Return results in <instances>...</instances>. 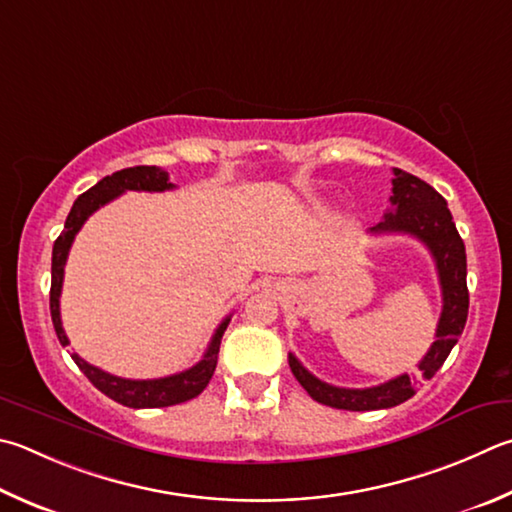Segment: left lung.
I'll return each mask as SVG.
<instances>
[{
	"label": "left lung",
	"instance_id": "left-lung-1",
	"mask_svg": "<svg viewBox=\"0 0 512 512\" xmlns=\"http://www.w3.org/2000/svg\"><path fill=\"white\" fill-rule=\"evenodd\" d=\"M392 185V197H389L392 210L387 212L380 224L369 228V232H374V235H385V232L412 235L418 241H423L434 257L443 293V311L432 347L418 362L421 376L430 380L441 369L445 358L450 356L452 347L457 345L468 320L470 297L466 284V246H463V239L459 237L457 226H454L448 203L430 183L394 167ZM288 365H291L297 383L309 392L313 401L336 407V410H387V407L401 405L416 394V378H410L407 374L396 376L376 387L349 389L315 378L309 369L302 367V362L293 353H288Z\"/></svg>",
	"mask_w": 512,
	"mask_h": 512
}]
</instances>
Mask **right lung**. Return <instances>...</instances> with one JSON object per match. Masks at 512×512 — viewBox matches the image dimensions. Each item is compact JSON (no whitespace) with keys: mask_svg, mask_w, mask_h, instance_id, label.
<instances>
[{"mask_svg":"<svg viewBox=\"0 0 512 512\" xmlns=\"http://www.w3.org/2000/svg\"><path fill=\"white\" fill-rule=\"evenodd\" d=\"M174 183H170V176L163 172L161 167L156 165H136L127 167V170L114 172L111 176L98 181L94 188L80 194L73 203L67 221H64L62 235L55 239L53 244V259H51V320L55 333H58V340L62 347L69 345L67 333L62 329L60 320V293H62V280H64V264H67L69 248L76 239L78 230L82 224L94 215L98 208L105 206V203L114 201L120 194L127 190L136 192H165L172 190ZM230 322L228 318L219 324L215 336H212L208 351L203 353V358L197 365L179 371V374L165 376V378H152V380H132V378H120L114 374H107L94 365H89L87 360H82L78 353H73V360L80 367L82 374H85L91 385L100 389L102 394L109 396L111 401H116L125 407H134V410H143V407H170L190 401V398H197L206 385L210 383L212 374H215L217 367V356H219V345L221 336Z\"/></svg>","mask_w":512,"mask_h":512,"instance_id":"add662e5","label":"right lung"}]
</instances>
